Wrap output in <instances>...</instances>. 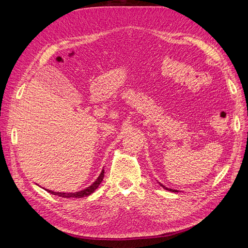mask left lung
<instances>
[{
    "instance_id": "8db88e82",
    "label": "left lung",
    "mask_w": 248,
    "mask_h": 248,
    "mask_svg": "<svg viewBox=\"0 0 248 248\" xmlns=\"http://www.w3.org/2000/svg\"><path fill=\"white\" fill-rule=\"evenodd\" d=\"M161 186H162L163 187H164L165 189H168V191H171V192H178V191H176V189H171V188H167V187H165L164 186H163V184H161Z\"/></svg>"
}]
</instances>
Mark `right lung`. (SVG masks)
Listing matches in <instances>:
<instances>
[{"instance_id":"add662e5","label":"right lung","mask_w":248,"mask_h":248,"mask_svg":"<svg viewBox=\"0 0 248 248\" xmlns=\"http://www.w3.org/2000/svg\"><path fill=\"white\" fill-rule=\"evenodd\" d=\"M103 177H104V170L101 171V173H100V176L97 178V180L94 181L91 186H88L87 188L83 189V191H80V192H77V193H59V192H53V191H49V189H46L49 193L53 194V195H57V196L60 197H64V198H70V197H73V198H81V197H85V196H89L92 193H93L94 191H96V188L100 186V183H101V181L103 180Z\"/></svg>"}]
</instances>
